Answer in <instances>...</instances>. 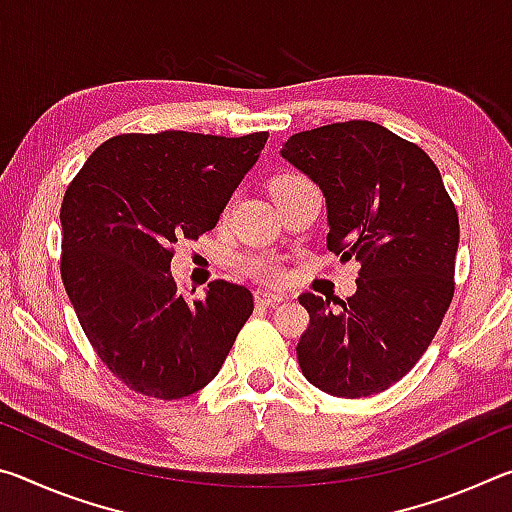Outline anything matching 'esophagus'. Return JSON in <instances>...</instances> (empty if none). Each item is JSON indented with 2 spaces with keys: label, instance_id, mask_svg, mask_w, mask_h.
<instances>
[{
  "label": "esophagus",
  "instance_id": "34e87169",
  "mask_svg": "<svg viewBox=\"0 0 512 512\" xmlns=\"http://www.w3.org/2000/svg\"><path fill=\"white\" fill-rule=\"evenodd\" d=\"M255 302L262 307H271L277 305V302H282V293H275V291H268V289H257L255 291Z\"/></svg>",
  "mask_w": 512,
  "mask_h": 512
}]
</instances>
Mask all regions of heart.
<instances>
[{
    "label": "heart",
    "instance_id": "heart-1",
    "mask_svg": "<svg viewBox=\"0 0 512 512\" xmlns=\"http://www.w3.org/2000/svg\"><path fill=\"white\" fill-rule=\"evenodd\" d=\"M307 187H314V185H311L305 176H298V173H282V176L273 178L271 194L277 201V198H282L284 194L298 192V189H307ZM246 268L255 277H259V280H275V277L280 275V266L268 257L250 259V262H246Z\"/></svg>",
    "mask_w": 512,
    "mask_h": 512
}]
</instances>
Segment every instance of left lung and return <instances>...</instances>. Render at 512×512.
I'll return each mask as SVG.
<instances>
[{"label": "left lung", "mask_w": 512, "mask_h": 512, "mask_svg": "<svg viewBox=\"0 0 512 512\" xmlns=\"http://www.w3.org/2000/svg\"><path fill=\"white\" fill-rule=\"evenodd\" d=\"M282 158L327 203V248L361 264L357 293L332 307L302 293L309 325L302 375L334 397H368L400 381L429 348L454 298L458 214L418 144L375 121L291 135Z\"/></svg>", "instance_id": "1"}]
</instances>
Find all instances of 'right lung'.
I'll return each instance as SVG.
<instances>
[{
    "mask_svg": "<svg viewBox=\"0 0 512 512\" xmlns=\"http://www.w3.org/2000/svg\"><path fill=\"white\" fill-rule=\"evenodd\" d=\"M268 133H128L103 142L69 183L60 275L85 336L135 393L180 400L210 384L253 293L214 280L187 302L173 246L212 230Z\"/></svg>",
    "mask_w": 512,
    "mask_h": 512,
    "instance_id": "add662e5",
    "label": "right lung"
}]
</instances>
